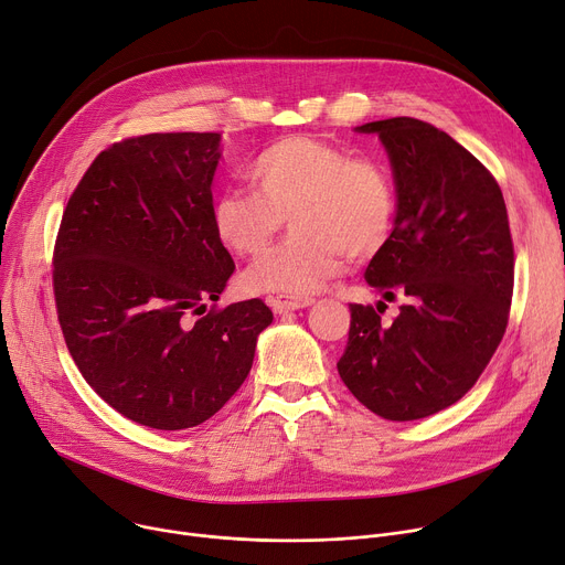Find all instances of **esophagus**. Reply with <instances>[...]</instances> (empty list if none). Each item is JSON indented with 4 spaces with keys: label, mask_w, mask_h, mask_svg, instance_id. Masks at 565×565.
I'll return each instance as SVG.
<instances>
[{
    "label": "esophagus",
    "mask_w": 565,
    "mask_h": 565,
    "mask_svg": "<svg viewBox=\"0 0 565 565\" xmlns=\"http://www.w3.org/2000/svg\"><path fill=\"white\" fill-rule=\"evenodd\" d=\"M268 305L273 307L275 313H290V311H299V309H307L313 305L311 297H290V295H270L268 297Z\"/></svg>",
    "instance_id": "34e87169"
}]
</instances>
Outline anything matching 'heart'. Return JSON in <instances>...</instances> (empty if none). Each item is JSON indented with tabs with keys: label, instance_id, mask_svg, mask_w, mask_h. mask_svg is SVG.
I'll use <instances>...</instances> for the list:
<instances>
[{
	"label": "heart",
	"instance_id": "obj_1",
	"mask_svg": "<svg viewBox=\"0 0 565 565\" xmlns=\"http://www.w3.org/2000/svg\"><path fill=\"white\" fill-rule=\"evenodd\" d=\"M254 188H224L213 204L220 243L254 256L290 220L295 230L243 273L252 292L305 297L343 270L348 254H377L393 230L397 195L388 168L316 138H288L249 168Z\"/></svg>",
	"mask_w": 565,
	"mask_h": 565
}]
</instances>
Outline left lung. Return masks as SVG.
I'll list each match as a JSON object with an SVG mask.
<instances>
[{
    "label": "left lung",
    "instance_id": "left-lung-1",
    "mask_svg": "<svg viewBox=\"0 0 565 565\" xmlns=\"http://www.w3.org/2000/svg\"><path fill=\"white\" fill-rule=\"evenodd\" d=\"M356 131L380 136L397 195L393 232L365 281L406 302L393 324L380 307L350 305L335 367L372 413L420 420L475 386L504 335L513 295L507 204L493 174L429 122L391 118Z\"/></svg>",
    "mask_w": 565,
    "mask_h": 565
}]
</instances>
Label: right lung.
<instances>
[{
  "mask_svg": "<svg viewBox=\"0 0 565 565\" xmlns=\"http://www.w3.org/2000/svg\"><path fill=\"white\" fill-rule=\"evenodd\" d=\"M220 134L110 145L72 193L54 247L65 345L125 418L198 427L230 402L273 322L260 299L217 302L236 270L213 227Z\"/></svg>",
  "mask_w": 565,
  "mask_h": 565,
  "instance_id": "right-lung-1",
  "label": "right lung"
}]
</instances>
